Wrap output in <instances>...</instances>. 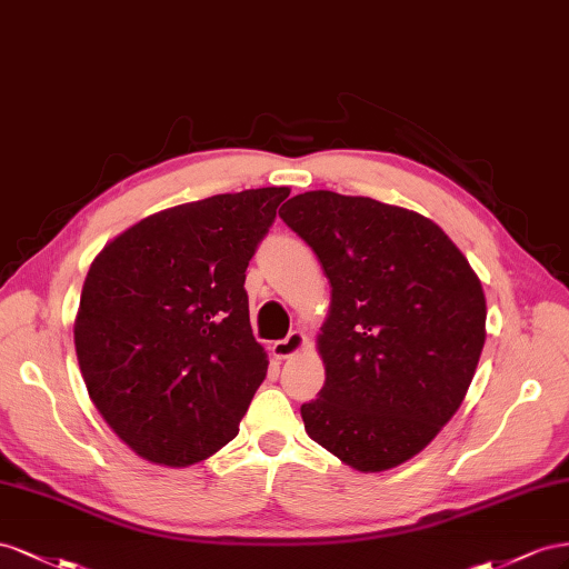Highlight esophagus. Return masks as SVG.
<instances>
[{"label": "esophagus", "mask_w": 569, "mask_h": 569, "mask_svg": "<svg viewBox=\"0 0 569 569\" xmlns=\"http://www.w3.org/2000/svg\"><path fill=\"white\" fill-rule=\"evenodd\" d=\"M305 346V336L302 331H290L286 338L276 340V343L271 346V352L276 360H286V357H293L296 352H300Z\"/></svg>", "instance_id": "1"}]
</instances>
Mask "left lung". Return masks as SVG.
Segmentation results:
<instances>
[{
    "label": "left lung",
    "mask_w": 569,
    "mask_h": 569,
    "mask_svg": "<svg viewBox=\"0 0 569 569\" xmlns=\"http://www.w3.org/2000/svg\"><path fill=\"white\" fill-rule=\"evenodd\" d=\"M279 214L331 283L317 340L327 381L300 408L305 431L360 472L398 467L431 443L472 383L486 340L477 273L410 209L310 190Z\"/></svg>",
    "instance_id": "left-lung-1"
}]
</instances>
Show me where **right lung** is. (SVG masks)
Listing matches in <instances>:
<instances>
[{
    "label": "right lung",
    "instance_id": "add662e5",
    "mask_svg": "<svg viewBox=\"0 0 569 569\" xmlns=\"http://www.w3.org/2000/svg\"><path fill=\"white\" fill-rule=\"evenodd\" d=\"M288 188L178 204L94 257L73 327L88 393L140 458L188 467L233 441L267 377L246 269Z\"/></svg>",
    "mask_w": 569,
    "mask_h": 569
}]
</instances>
